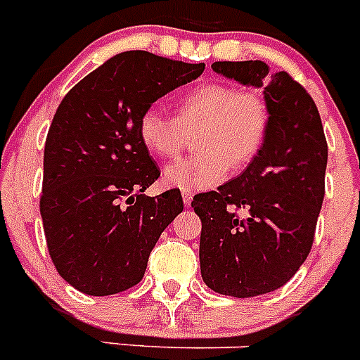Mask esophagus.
I'll return each instance as SVG.
<instances>
[{"mask_svg": "<svg viewBox=\"0 0 360 360\" xmlns=\"http://www.w3.org/2000/svg\"><path fill=\"white\" fill-rule=\"evenodd\" d=\"M182 200H184V205H186V207H189L191 205V202H193V193H182Z\"/></svg>", "mask_w": 360, "mask_h": 360, "instance_id": "34e87169", "label": "esophagus"}]
</instances>
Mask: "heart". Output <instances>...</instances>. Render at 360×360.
<instances>
[{"label": "heart", "instance_id": "1", "mask_svg": "<svg viewBox=\"0 0 360 360\" xmlns=\"http://www.w3.org/2000/svg\"><path fill=\"white\" fill-rule=\"evenodd\" d=\"M269 106L256 91L209 82L182 95L174 103V117L148 108L139 119V141L153 157L176 158L195 136L193 158L164 169V184L174 189H211L231 167L243 169L259 155L269 133Z\"/></svg>", "mask_w": 360, "mask_h": 360}]
</instances>
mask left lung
I'll return each instance as SVG.
<instances>
[{
    "mask_svg": "<svg viewBox=\"0 0 360 360\" xmlns=\"http://www.w3.org/2000/svg\"><path fill=\"white\" fill-rule=\"evenodd\" d=\"M212 70L263 88L270 124L262 151L240 176L191 202L202 219L200 270L218 294L256 297L283 287L310 252L328 146L316 103L287 72L270 73L263 61H218Z\"/></svg>",
    "mask_w": 360,
    "mask_h": 360,
    "instance_id": "8db88e82",
    "label": "left lung"
}]
</instances>
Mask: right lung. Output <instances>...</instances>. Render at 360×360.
I'll list each match as a JSON object with an SVG mask.
<instances>
[{"label": "right lung", "mask_w": 360, "mask_h": 360, "mask_svg": "<svg viewBox=\"0 0 360 360\" xmlns=\"http://www.w3.org/2000/svg\"><path fill=\"white\" fill-rule=\"evenodd\" d=\"M203 68L129 50L88 73L57 108L44 144L41 218L57 272L82 294L135 287L184 211L180 191L142 195L160 171L136 126L155 101Z\"/></svg>", "instance_id": "right-lung-1"}]
</instances>
